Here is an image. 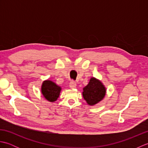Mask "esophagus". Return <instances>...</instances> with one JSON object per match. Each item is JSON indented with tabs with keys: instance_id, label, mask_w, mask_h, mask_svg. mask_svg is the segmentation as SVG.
<instances>
[{
	"instance_id": "34e87169",
	"label": "esophagus",
	"mask_w": 148,
	"mask_h": 148,
	"mask_svg": "<svg viewBox=\"0 0 148 148\" xmlns=\"http://www.w3.org/2000/svg\"><path fill=\"white\" fill-rule=\"evenodd\" d=\"M69 87L72 89H74L76 87V83H75L74 81H71V83H69Z\"/></svg>"
}]
</instances>
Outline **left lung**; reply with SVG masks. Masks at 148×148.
I'll use <instances>...</instances> for the list:
<instances>
[{
  "mask_svg": "<svg viewBox=\"0 0 148 148\" xmlns=\"http://www.w3.org/2000/svg\"><path fill=\"white\" fill-rule=\"evenodd\" d=\"M82 95L89 106H93L104 99L106 95V88L102 81L92 77L87 85L83 88Z\"/></svg>",
  "mask_w": 148,
  "mask_h": 148,
  "instance_id": "left-lung-1",
  "label": "left lung"
}]
</instances>
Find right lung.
I'll return each instance as SVG.
<instances>
[{
  "instance_id": "add662e5",
  "label": "right lung",
  "mask_w": 148,
  "mask_h": 148,
  "mask_svg": "<svg viewBox=\"0 0 148 148\" xmlns=\"http://www.w3.org/2000/svg\"><path fill=\"white\" fill-rule=\"evenodd\" d=\"M62 90L61 86H58L51 80L44 81L40 91L46 100L50 102H54L58 99Z\"/></svg>"
}]
</instances>
